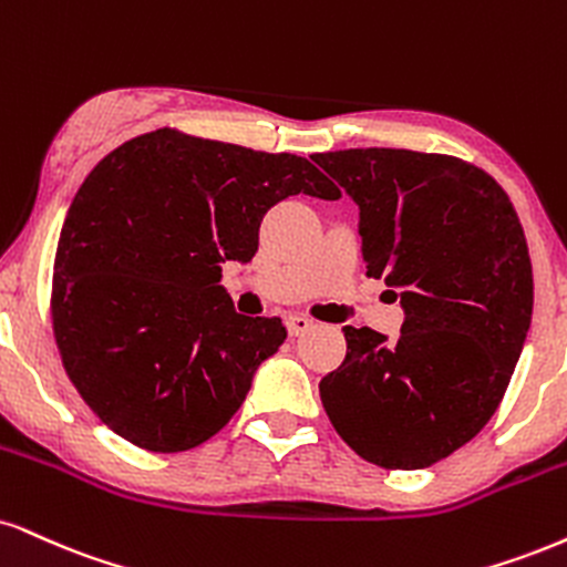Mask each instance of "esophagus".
<instances>
[{"mask_svg": "<svg viewBox=\"0 0 567 567\" xmlns=\"http://www.w3.org/2000/svg\"><path fill=\"white\" fill-rule=\"evenodd\" d=\"M285 324H288V332H290L292 338L303 336V332H309L311 327H313L311 319L309 317H301V313H292V317L285 319Z\"/></svg>", "mask_w": 567, "mask_h": 567, "instance_id": "esophagus-1", "label": "esophagus"}]
</instances>
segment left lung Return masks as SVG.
<instances>
[{
	"label": "left lung",
	"instance_id": "obj_1",
	"mask_svg": "<svg viewBox=\"0 0 567 567\" xmlns=\"http://www.w3.org/2000/svg\"><path fill=\"white\" fill-rule=\"evenodd\" d=\"M313 163L359 206L367 275L404 309L395 343L343 327V364L319 383L324 412L372 465L431 467L483 431L520 359L534 311L520 218L452 155L367 147Z\"/></svg>",
	"mask_w": 567,
	"mask_h": 567
}]
</instances>
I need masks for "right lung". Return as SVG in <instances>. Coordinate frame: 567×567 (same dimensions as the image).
<instances>
[{"label": "right lung", "instance_id": "obj_1", "mask_svg": "<svg viewBox=\"0 0 567 567\" xmlns=\"http://www.w3.org/2000/svg\"><path fill=\"white\" fill-rule=\"evenodd\" d=\"M340 197L306 158L158 128L105 155L68 208L52 322L63 367L97 417L147 452H187L240 409L288 338L237 313L221 264H248L290 195Z\"/></svg>", "mask_w": 567, "mask_h": 567}]
</instances>
